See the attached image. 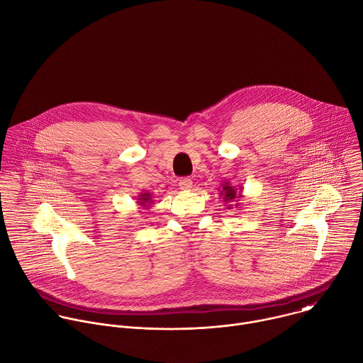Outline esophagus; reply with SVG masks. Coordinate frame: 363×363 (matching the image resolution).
<instances>
[{
  "mask_svg": "<svg viewBox=\"0 0 363 363\" xmlns=\"http://www.w3.org/2000/svg\"><path fill=\"white\" fill-rule=\"evenodd\" d=\"M178 185L182 191H189L192 188V181H191V178H181Z\"/></svg>",
  "mask_w": 363,
  "mask_h": 363,
  "instance_id": "34e87169",
  "label": "esophagus"
}]
</instances>
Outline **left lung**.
Returning <instances> with one entry per match:
<instances>
[{
    "mask_svg": "<svg viewBox=\"0 0 363 363\" xmlns=\"http://www.w3.org/2000/svg\"><path fill=\"white\" fill-rule=\"evenodd\" d=\"M242 189H244L242 186L235 188L233 185L229 184V181H225V182L220 184L219 195L223 198V202L226 203L228 209H232L233 206L239 208V205H240V202H239L240 199H239V198L244 196V195H242ZM228 203H230L229 206L227 205Z\"/></svg>",
    "mask_w": 363,
    "mask_h": 363,
    "instance_id": "8db88e82",
    "label": "left lung"
}]
</instances>
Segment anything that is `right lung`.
<instances>
[{"mask_svg":"<svg viewBox=\"0 0 363 363\" xmlns=\"http://www.w3.org/2000/svg\"><path fill=\"white\" fill-rule=\"evenodd\" d=\"M137 203L140 205V206H143V208H148V206H151V203H154V201H152V194H150V192H141L140 195H138V198H137Z\"/></svg>","mask_w":363,"mask_h":363,"instance_id":"1","label":"right lung"}]
</instances>
